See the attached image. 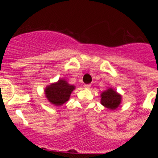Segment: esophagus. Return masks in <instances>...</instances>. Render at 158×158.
<instances>
[{
  "label": "esophagus",
  "mask_w": 158,
  "mask_h": 158,
  "mask_svg": "<svg viewBox=\"0 0 158 158\" xmlns=\"http://www.w3.org/2000/svg\"><path fill=\"white\" fill-rule=\"evenodd\" d=\"M90 87H91V85H90V84H84V89H90Z\"/></svg>",
  "instance_id": "obj_1"
}]
</instances>
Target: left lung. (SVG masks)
<instances>
[{
    "instance_id": "obj_1",
    "label": "left lung",
    "mask_w": 158,
    "mask_h": 158,
    "mask_svg": "<svg viewBox=\"0 0 158 158\" xmlns=\"http://www.w3.org/2000/svg\"><path fill=\"white\" fill-rule=\"evenodd\" d=\"M121 102V95L113 89H108L101 94V103L110 110H115Z\"/></svg>"
}]
</instances>
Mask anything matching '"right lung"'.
Listing matches in <instances>:
<instances>
[{
    "mask_svg": "<svg viewBox=\"0 0 158 158\" xmlns=\"http://www.w3.org/2000/svg\"><path fill=\"white\" fill-rule=\"evenodd\" d=\"M74 89V85L68 84L64 79H59L56 83L46 87L44 92L48 101L53 105L59 106L69 100Z\"/></svg>",
    "mask_w": 158,
    "mask_h": 158,
    "instance_id": "right-lung-1",
    "label": "right lung"
}]
</instances>
